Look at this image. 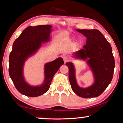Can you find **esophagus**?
<instances>
[{"mask_svg": "<svg viewBox=\"0 0 123 123\" xmlns=\"http://www.w3.org/2000/svg\"><path fill=\"white\" fill-rule=\"evenodd\" d=\"M63 59L64 62V63H66V62L69 61V60H70V58H69L68 56H64L63 57Z\"/></svg>", "mask_w": 123, "mask_h": 123, "instance_id": "esophagus-1", "label": "esophagus"}]
</instances>
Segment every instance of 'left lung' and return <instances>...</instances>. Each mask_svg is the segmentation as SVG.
<instances>
[{
	"mask_svg": "<svg viewBox=\"0 0 123 123\" xmlns=\"http://www.w3.org/2000/svg\"><path fill=\"white\" fill-rule=\"evenodd\" d=\"M86 37V44L76 51L75 56L88 60L95 77V82L87 88L78 86L75 76V69L70 62L66 63L69 68V79L72 90L84 98L97 97L106 89L113 79L115 60L111 45L101 32L97 29H76Z\"/></svg>",
	"mask_w": 123,
	"mask_h": 123,
	"instance_id": "8db88e82",
	"label": "left lung"
}]
</instances>
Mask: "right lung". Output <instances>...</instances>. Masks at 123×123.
I'll return each instance as SVG.
<instances>
[{"instance_id": "1", "label": "right lung", "mask_w": 123, "mask_h": 123, "mask_svg": "<svg viewBox=\"0 0 123 123\" xmlns=\"http://www.w3.org/2000/svg\"><path fill=\"white\" fill-rule=\"evenodd\" d=\"M51 28L50 25L28 26L16 39L13 44V49L9 58V74L16 89L23 95L36 97L47 92L54 74L64 64L61 58L46 64L44 83L40 86H31L24 80L23 75L24 62L29 56L36 52L42 42L49 40Z\"/></svg>"}]
</instances>
